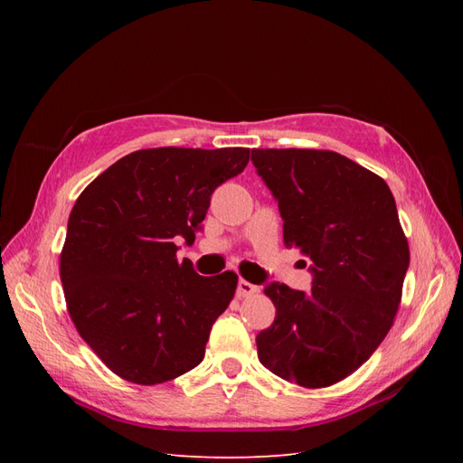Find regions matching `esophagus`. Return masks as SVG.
I'll use <instances>...</instances> for the list:
<instances>
[{"label":"esophagus","instance_id":"obj_1","mask_svg":"<svg viewBox=\"0 0 463 463\" xmlns=\"http://www.w3.org/2000/svg\"><path fill=\"white\" fill-rule=\"evenodd\" d=\"M257 291H259V288L253 286L250 282H247V279H240V284H237V298H249Z\"/></svg>","mask_w":463,"mask_h":463}]
</instances>
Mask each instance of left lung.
Returning a JSON list of instances; mask_svg holds the SVG:
<instances>
[{
	"instance_id": "obj_1",
	"label": "left lung",
	"mask_w": 463,
	"mask_h": 463,
	"mask_svg": "<svg viewBox=\"0 0 463 463\" xmlns=\"http://www.w3.org/2000/svg\"><path fill=\"white\" fill-rule=\"evenodd\" d=\"M250 160L278 201L286 247L299 249L313 274L307 293L264 288L276 318L257 335L259 361L303 388L332 386L394 325L410 266L394 194L383 177L332 150L253 148Z\"/></svg>"
}]
</instances>
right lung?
<instances>
[{
    "label": "right lung",
    "mask_w": 463,
    "mask_h": 463,
    "mask_svg": "<svg viewBox=\"0 0 463 463\" xmlns=\"http://www.w3.org/2000/svg\"><path fill=\"white\" fill-rule=\"evenodd\" d=\"M249 148H145L79 194L60 276L80 338L123 381L152 386L199 365L228 309L235 272L199 276L177 260L193 245L210 194L249 164Z\"/></svg>",
    "instance_id": "add662e5"
}]
</instances>
